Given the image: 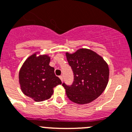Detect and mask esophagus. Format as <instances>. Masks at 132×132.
<instances>
[{
  "label": "esophagus",
  "instance_id": "obj_1",
  "mask_svg": "<svg viewBox=\"0 0 132 132\" xmlns=\"http://www.w3.org/2000/svg\"><path fill=\"white\" fill-rule=\"evenodd\" d=\"M59 78L61 80V81H63V75H60V76H59Z\"/></svg>",
  "mask_w": 132,
  "mask_h": 132
}]
</instances>
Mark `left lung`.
Segmentation results:
<instances>
[{"instance_id": "8db88e82", "label": "left lung", "mask_w": 132, "mask_h": 132, "mask_svg": "<svg viewBox=\"0 0 132 132\" xmlns=\"http://www.w3.org/2000/svg\"><path fill=\"white\" fill-rule=\"evenodd\" d=\"M71 67L74 81L71 85L65 83L68 98L77 104H86L95 100L106 88L110 70L107 63L93 51L80 49L74 53H66Z\"/></svg>"}]
</instances>
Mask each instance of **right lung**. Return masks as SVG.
Instances as JSON below:
<instances>
[{"label": "right lung", "mask_w": 132, "mask_h": 132, "mask_svg": "<svg viewBox=\"0 0 132 132\" xmlns=\"http://www.w3.org/2000/svg\"><path fill=\"white\" fill-rule=\"evenodd\" d=\"M49 63L48 55L37 56L36 53L27 59L19 71V83L22 93L35 101L49 99L54 87L61 84Z\"/></svg>", "instance_id": "right-lung-1"}]
</instances>
